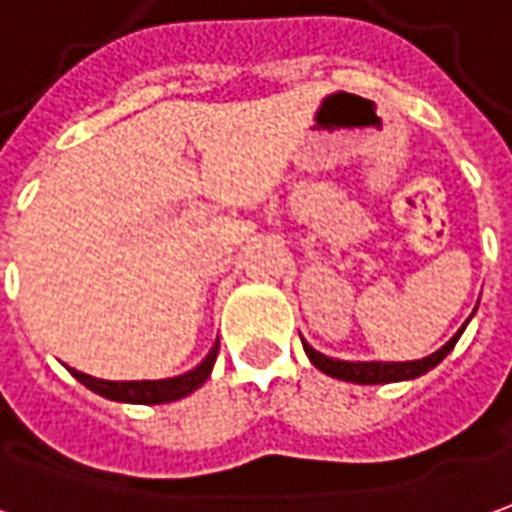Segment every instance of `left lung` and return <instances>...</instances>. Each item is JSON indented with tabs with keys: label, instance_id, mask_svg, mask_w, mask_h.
Returning a JSON list of instances; mask_svg holds the SVG:
<instances>
[{
	"label": "left lung",
	"instance_id": "left-lung-1",
	"mask_svg": "<svg viewBox=\"0 0 512 512\" xmlns=\"http://www.w3.org/2000/svg\"><path fill=\"white\" fill-rule=\"evenodd\" d=\"M465 329V326H463ZM463 329L457 331L451 337L449 343L443 345L440 351L429 354L424 359H415V362H343V359H331L326 354L315 351L312 345L303 343V351L306 357L312 359V365L317 370H323L326 376H334V379H343V382H354V384H387V382H404V379H415L421 376L426 370H432L438 362H443V357L449 354L454 343L460 340Z\"/></svg>",
	"mask_w": 512,
	"mask_h": 512
}]
</instances>
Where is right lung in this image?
<instances>
[{"label": "right lung", "mask_w": 512, "mask_h": 512, "mask_svg": "<svg viewBox=\"0 0 512 512\" xmlns=\"http://www.w3.org/2000/svg\"><path fill=\"white\" fill-rule=\"evenodd\" d=\"M217 351L220 343L211 348V354L195 370L175 376V379H161V382H105V379H94L86 376L80 370H72V376L80 384H86L88 390L100 393L102 398H111V401H128V404H167V401H178V398L195 393L200 384L209 379L211 368L217 362Z\"/></svg>", "instance_id": "right-lung-1"}]
</instances>
